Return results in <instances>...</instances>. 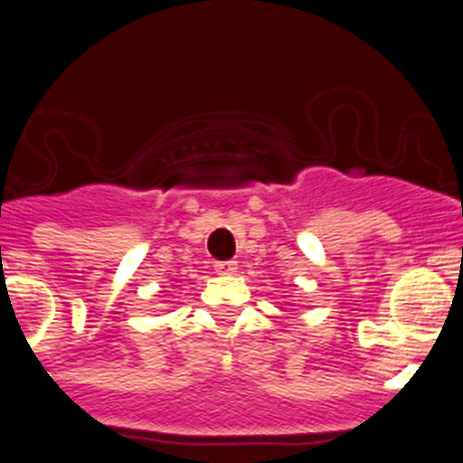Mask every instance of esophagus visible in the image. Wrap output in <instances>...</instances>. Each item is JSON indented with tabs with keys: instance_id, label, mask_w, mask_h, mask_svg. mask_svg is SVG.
Instances as JSON below:
<instances>
[{
	"instance_id": "34e87169",
	"label": "esophagus",
	"mask_w": 463,
	"mask_h": 463,
	"mask_svg": "<svg viewBox=\"0 0 463 463\" xmlns=\"http://www.w3.org/2000/svg\"><path fill=\"white\" fill-rule=\"evenodd\" d=\"M215 271L220 276H232V273H236V261H215Z\"/></svg>"
}]
</instances>
